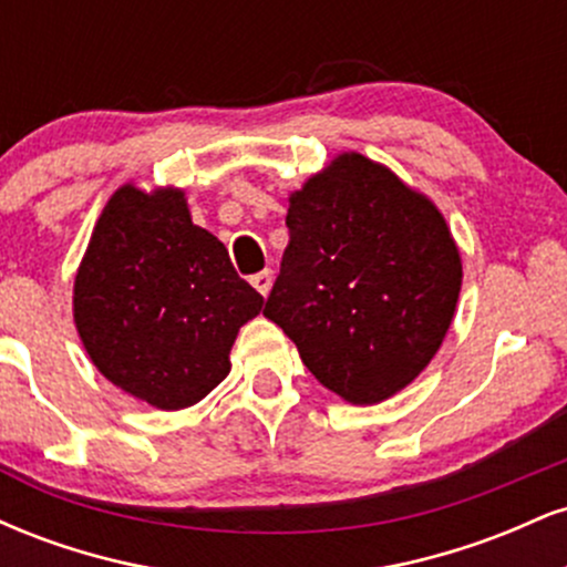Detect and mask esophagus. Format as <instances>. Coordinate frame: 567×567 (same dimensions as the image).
Here are the masks:
<instances>
[{"mask_svg":"<svg viewBox=\"0 0 567 567\" xmlns=\"http://www.w3.org/2000/svg\"><path fill=\"white\" fill-rule=\"evenodd\" d=\"M271 282H275V275H271V269H264V271H258V275L250 277V285H252V288H256L258 292H261L264 298L269 296Z\"/></svg>","mask_w":567,"mask_h":567,"instance_id":"1","label":"esophagus"}]
</instances>
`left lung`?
<instances>
[{"mask_svg": "<svg viewBox=\"0 0 567 567\" xmlns=\"http://www.w3.org/2000/svg\"><path fill=\"white\" fill-rule=\"evenodd\" d=\"M290 243L264 317L351 405L410 386L445 341L461 252L440 207L360 152L290 192Z\"/></svg>", "mask_w": 567, "mask_h": 567, "instance_id": "1", "label": "left lung"}]
</instances>
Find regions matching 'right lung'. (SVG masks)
<instances>
[{
	"label": "right lung",
	"mask_w": 567,
	"mask_h": 567,
	"mask_svg": "<svg viewBox=\"0 0 567 567\" xmlns=\"http://www.w3.org/2000/svg\"><path fill=\"white\" fill-rule=\"evenodd\" d=\"M261 309V292L194 224L175 186L116 188L74 277V324L93 365L159 410L205 400L229 375L239 328Z\"/></svg>",
	"instance_id": "obj_1"
}]
</instances>
